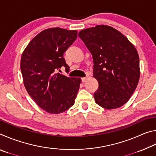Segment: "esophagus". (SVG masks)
Wrapping results in <instances>:
<instances>
[{
    "mask_svg": "<svg viewBox=\"0 0 156 156\" xmlns=\"http://www.w3.org/2000/svg\"><path fill=\"white\" fill-rule=\"evenodd\" d=\"M81 80L83 83H84V82H86L87 80V77H84V78H81Z\"/></svg>",
    "mask_w": 156,
    "mask_h": 156,
    "instance_id": "1",
    "label": "esophagus"
}]
</instances>
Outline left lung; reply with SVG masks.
I'll return each instance as SVG.
<instances>
[{
  "label": "left lung",
  "mask_w": 156,
  "mask_h": 156,
  "mask_svg": "<svg viewBox=\"0 0 156 156\" xmlns=\"http://www.w3.org/2000/svg\"><path fill=\"white\" fill-rule=\"evenodd\" d=\"M78 36L93 58L94 77L99 84L95 101L106 109L122 107L130 99L140 76L135 47L120 31L107 25L81 30Z\"/></svg>",
  "instance_id": "left-lung-1"
}]
</instances>
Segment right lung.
Segmentation results:
<instances>
[{"instance_id":"add662e5","label":"right lung","mask_w":156,"mask_h":156,"mask_svg":"<svg viewBox=\"0 0 156 156\" xmlns=\"http://www.w3.org/2000/svg\"><path fill=\"white\" fill-rule=\"evenodd\" d=\"M76 30L55 27L44 30L23 51L20 69L25 87L41 109L58 114L73 106L80 88V78H69L58 70L65 67L63 54L77 38Z\"/></svg>"}]
</instances>
